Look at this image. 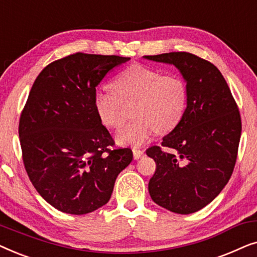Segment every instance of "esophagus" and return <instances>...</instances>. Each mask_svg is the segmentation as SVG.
I'll return each mask as SVG.
<instances>
[{"mask_svg":"<svg viewBox=\"0 0 257 257\" xmlns=\"http://www.w3.org/2000/svg\"><path fill=\"white\" fill-rule=\"evenodd\" d=\"M132 151H133V158H135L136 160H138V159H140V158H143L144 156H145L144 151L140 149H137V147H135Z\"/></svg>","mask_w":257,"mask_h":257,"instance_id":"34e87169","label":"esophagus"}]
</instances>
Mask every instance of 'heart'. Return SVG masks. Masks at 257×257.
I'll list each match as a JSON object with an SVG mask.
<instances>
[{
    "instance_id": "obj_1",
    "label": "heart",
    "mask_w": 257,
    "mask_h": 257,
    "mask_svg": "<svg viewBox=\"0 0 257 257\" xmlns=\"http://www.w3.org/2000/svg\"><path fill=\"white\" fill-rule=\"evenodd\" d=\"M113 88L101 87L93 97L100 121L115 128L124 120V105H133L137 120L125 125L115 135L122 145L139 146L156 135L170 132L184 117L188 103V87L177 75L164 76L159 70L133 64L113 80Z\"/></svg>"
}]
</instances>
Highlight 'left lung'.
Returning a JSON list of instances; mask_svg holds the SVG:
<instances>
[{"label": "left lung", "mask_w": 257, "mask_h": 257, "mask_svg": "<svg viewBox=\"0 0 257 257\" xmlns=\"http://www.w3.org/2000/svg\"><path fill=\"white\" fill-rule=\"evenodd\" d=\"M177 68L188 87L187 108L177 127L146 154L157 164L149 182L157 205L177 214L198 212L220 194L236 163L241 117L229 86L212 63L189 54L144 56Z\"/></svg>", "instance_id": "8db88e82"}]
</instances>
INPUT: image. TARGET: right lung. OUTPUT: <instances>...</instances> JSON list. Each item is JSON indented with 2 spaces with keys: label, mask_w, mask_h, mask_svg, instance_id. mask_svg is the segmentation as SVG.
Returning a JSON list of instances; mask_svg holds the SVG:
<instances>
[{
  "label": "right lung",
  "mask_w": 257,
  "mask_h": 257,
  "mask_svg": "<svg viewBox=\"0 0 257 257\" xmlns=\"http://www.w3.org/2000/svg\"><path fill=\"white\" fill-rule=\"evenodd\" d=\"M128 59L77 52L45 66L31 87L19 125L24 167L42 198L63 213L106 205L133 159L130 149L114 147L93 105L96 86Z\"/></svg>",
  "instance_id": "add662e5"
}]
</instances>
